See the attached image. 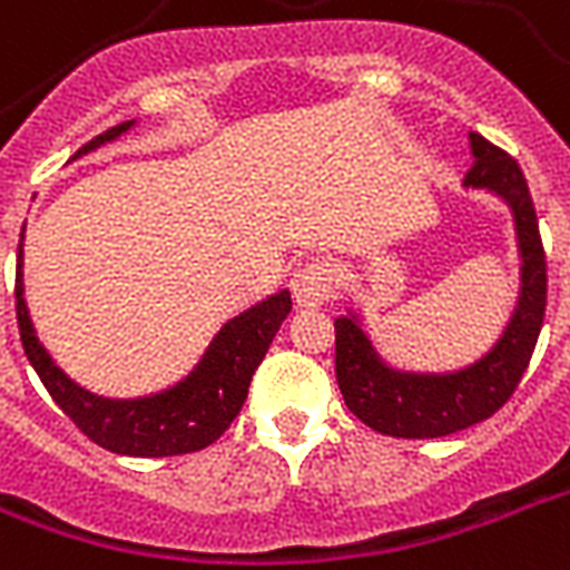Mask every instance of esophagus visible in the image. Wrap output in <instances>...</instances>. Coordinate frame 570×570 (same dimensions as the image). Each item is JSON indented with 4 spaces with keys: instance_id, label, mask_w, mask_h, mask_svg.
I'll return each instance as SVG.
<instances>
[{
    "instance_id": "esophagus-1",
    "label": "esophagus",
    "mask_w": 570,
    "mask_h": 570,
    "mask_svg": "<svg viewBox=\"0 0 570 570\" xmlns=\"http://www.w3.org/2000/svg\"><path fill=\"white\" fill-rule=\"evenodd\" d=\"M293 298L302 311H316L332 298L334 275L328 263H311L293 275Z\"/></svg>"
}]
</instances>
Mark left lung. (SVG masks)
Returning a JSON list of instances; mask_svg holds the SVG:
<instances>
[{
	"instance_id": "8db88e82",
	"label": "left lung",
	"mask_w": 570,
	"mask_h": 570,
	"mask_svg": "<svg viewBox=\"0 0 570 570\" xmlns=\"http://www.w3.org/2000/svg\"><path fill=\"white\" fill-rule=\"evenodd\" d=\"M475 164L463 188H484L514 215L520 250V295L505 332L478 362L449 373L397 371L382 362L358 314L334 320V373L350 412L367 428L401 440H436L466 430L502 410L535 353L547 307V259L532 197L517 160L469 134Z\"/></svg>"
}]
</instances>
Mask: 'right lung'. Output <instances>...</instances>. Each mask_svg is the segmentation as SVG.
<instances>
[{"mask_svg": "<svg viewBox=\"0 0 570 570\" xmlns=\"http://www.w3.org/2000/svg\"><path fill=\"white\" fill-rule=\"evenodd\" d=\"M130 128L134 121H121L116 128L104 130L101 137L86 142L71 160L101 149L104 142L119 140ZM20 268H23V233L17 247L14 298L26 358L41 376L43 389L50 391L56 406L89 440L112 454H128V458H173V454H190V451L212 445L242 412L254 371L266 358L277 328L293 311L289 289L268 295L254 307H247L245 314L220 325V332L208 343L197 367L173 389H164L149 397L112 401L77 385L68 373L59 371V364L43 350L29 320Z\"/></svg>", "mask_w": 570, "mask_h": 570, "instance_id": "obj_1", "label": "right lung"}]
</instances>
